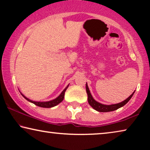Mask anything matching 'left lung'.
Masks as SVG:
<instances>
[{"mask_svg": "<svg viewBox=\"0 0 150 150\" xmlns=\"http://www.w3.org/2000/svg\"><path fill=\"white\" fill-rule=\"evenodd\" d=\"M86 91L87 93H88V103L89 105L92 107L93 109H95L98 112H111L114 111L118 109L120 107L125 106L127 102H128L131 98H132L133 93H135V91L131 94L129 98H127L126 100H124L123 102H120V103L116 104H112V105H104L102 104H100L99 102L96 101V100L93 99V97L91 96L90 91H89V89L88 88V85L86 83Z\"/></svg>", "mask_w": 150, "mask_h": 150, "instance_id": "obj_1", "label": "left lung"}]
</instances>
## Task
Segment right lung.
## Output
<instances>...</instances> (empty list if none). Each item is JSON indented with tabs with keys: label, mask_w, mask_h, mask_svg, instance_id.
Returning <instances> with one entry per match:
<instances>
[{
	"label": "right lung",
	"mask_w": 150,
	"mask_h": 150,
	"mask_svg": "<svg viewBox=\"0 0 150 150\" xmlns=\"http://www.w3.org/2000/svg\"><path fill=\"white\" fill-rule=\"evenodd\" d=\"M68 87H69V85L66 87V88L62 91V93L60 94L59 97H57L54 100H51V101H48V102H34L30 99H28V98H26L25 96H24L22 93H21V95L23 96L25 98V99L28 100V101L32 102V103L34 104L35 105H36V106H38L42 107V108H52V107L57 106V105H58L59 103H61L62 100H63L64 97V93H65L66 89L68 88Z\"/></svg>",
	"instance_id": "1"
}]
</instances>
